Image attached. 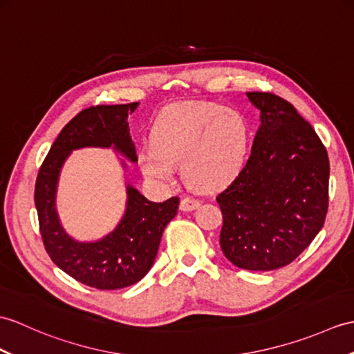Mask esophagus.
<instances>
[{"mask_svg":"<svg viewBox=\"0 0 354 354\" xmlns=\"http://www.w3.org/2000/svg\"><path fill=\"white\" fill-rule=\"evenodd\" d=\"M199 205H201V201H197V199H194V197H190V196H184L183 199H180L179 208L183 211H193L199 207Z\"/></svg>","mask_w":354,"mask_h":354,"instance_id":"obj_1","label":"esophagus"}]
</instances>
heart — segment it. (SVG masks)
I'll use <instances>...</instances> for the list:
<instances>
[{
    "label": "heart",
    "instance_id": "obj_1",
    "mask_svg": "<svg viewBox=\"0 0 354 354\" xmlns=\"http://www.w3.org/2000/svg\"><path fill=\"white\" fill-rule=\"evenodd\" d=\"M252 127L244 113L211 102L167 106L155 119L152 140L138 147L143 175L171 184L184 175L202 190H217L241 174L249 161Z\"/></svg>",
    "mask_w": 354,
    "mask_h": 354
}]
</instances>
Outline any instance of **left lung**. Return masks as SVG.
Here are the masks:
<instances>
[{"label":"left lung","mask_w":354,"mask_h":354,"mask_svg":"<svg viewBox=\"0 0 354 354\" xmlns=\"http://www.w3.org/2000/svg\"><path fill=\"white\" fill-rule=\"evenodd\" d=\"M261 127L243 171L217 196L220 248L238 268L291 264L324 225L328 157L310 123L281 96L248 92Z\"/></svg>","instance_id":"left-lung-1"}]
</instances>
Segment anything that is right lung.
Instances as JSON below:
<instances>
[{"label": "right lung", "mask_w": 354, "mask_h": 354, "mask_svg": "<svg viewBox=\"0 0 354 354\" xmlns=\"http://www.w3.org/2000/svg\"><path fill=\"white\" fill-rule=\"evenodd\" d=\"M137 105H96L78 113L55 138L36 179L35 203L49 258L75 281L96 290H120L142 281L153 266L164 227L178 212L179 197L151 202L128 184L125 214L116 229L101 240H73L57 214V184L72 151L113 147L129 161H137L127 122ZM122 166L125 169L127 164L122 162Z\"/></svg>", "instance_id": "1"}]
</instances>
